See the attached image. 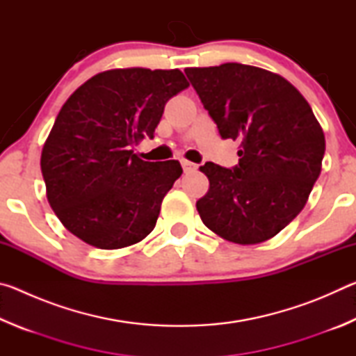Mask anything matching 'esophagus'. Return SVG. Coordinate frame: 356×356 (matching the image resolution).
<instances>
[{"mask_svg":"<svg viewBox=\"0 0 356 356\" xmlns=\"http://www.w3.org/2000/svg\"><path fill=\"white\" fill-rule=\"evenodd\" d=\"M180 163H182V168H184L185 172H191V171H195L196 168H197L196 163H191V161H188V160H182V161H180Z\"/></svg>","mask_w":356,"mask_h":356,"instance_id":"obj_1","label":"esophagus"}]
</instances>
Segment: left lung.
I'll list each match as a JSON object with an SVG mask.
<instances>
[{
  "instance_id": "1",
  "label": "left lung",
  "mask_w": 356,
  "mask_h": 356,
  "mask_svg": "<svg viewBox=\"0 0 356 356\" xmlns=\"http://www.w3.org/2000/svg\"><path fill=\"white\" fill-rule=\"evenodd\" d=\"M222 140L240 141L232 170L207 161L204 225L229 242L275 237L301 210L322 170L325 136L308 102L272 72L226 63L185 69Z\"/></svg>"
}]
</instances>
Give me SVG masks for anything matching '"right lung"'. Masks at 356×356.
Here are the masks:
<instances>
[{
  "mask_svg": "<svg viewBox=\"0 0 356 356\" xmlns=\"http://www.w3.org/2000/svg\"><path fill=\"white\" fill-rule=\"evenodd\" d=\"M185 88L179 69L134 67L102 72L70 95L40 156L48 202L67 231L102 250L154 231L182 166L144 161L131 146L154 138L166 102Z\"/></svg>",
  "mask_w": 356,
  "mask_h": 356,
  "instance_id": "obj_1",
  "label": "right lung"
}]
</instances>
